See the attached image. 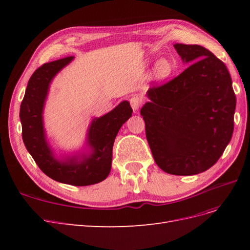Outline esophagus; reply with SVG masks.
Returning <instances> with one entry per match:
<instances>
[{
    "label": "esophagus",
    "mask_w": 250,
    "mask_h": 250,
    "mask_svg": "<svg viewBox=\"0 0 250 250\" xmlns=\"http://www.w3.org/2000/svg\"><path fill=\"white\" fill-rule=\"evenodd\" d=\"M142 102H143V100H142L141 97H139V96H133V97L131 98V99H130V105H131L132 109H133L134 111H137V110L140 108Z\"/></svg>",
    "instance_id": "1"
}]
</instances>
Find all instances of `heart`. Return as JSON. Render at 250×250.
I'll return each mask as SVG.
<instances>
[{
    "label": "heart",
    "mask_w": 250,
    "mask_h": 250,
    "mask_svg": "<svg viewBox=\"0 0 250 250\" xmlns=\"http://www.w3.org/2000/svg\"><path fill=\"white\" fill-rule=\"evenodd\" d=\"M171 72L172 66L167 59H161L155 65V75L158 78L168 77Z\"/></svg>",
    "instance_id": "obj_1"
}]
</instances>
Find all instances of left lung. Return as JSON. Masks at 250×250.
I'll return each instance as SVG.
<instances>
[{
    "mask_svg": "<svg viewBox=\"0 0 250 250\" xmlns=\"http://www.w3.org/2000/svg\"><path fill=\"white\" fill-rule=\"evenodd\" d=\"M174 48L191 64L150 87L141 115L158 167L173 175H195L214 166L230 142L236 95L228 67L213 53L198 44Z\"/></svg>",
    "mask_w": 250,
    "mask_h": 250,
    "instance_id": "1",
    "label": "left lung"
}]
</instances>
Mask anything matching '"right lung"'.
<instances>
[{"mask_svg":"<svg viewBox=\"0 0 250 250\" xmlns=\"http://www.w3.org/2000/svg\"><path fill=\"white\" fill-rule=\"evenodd\" d=\"M73 58L44 63L32 74L21 104L20 118L22 141L40 169L58 183L83 187L100 183L108 176L113 142L121 126L131 117L132 108L129 102L123 101L106 115L94 119L87 133L90 152L57 160L46 140L42 111L52 79Z\"/></svg>","mask_w":250,"mask_h":250,"instance_id":"obj_1","label":"right lung"}]
</instances>
